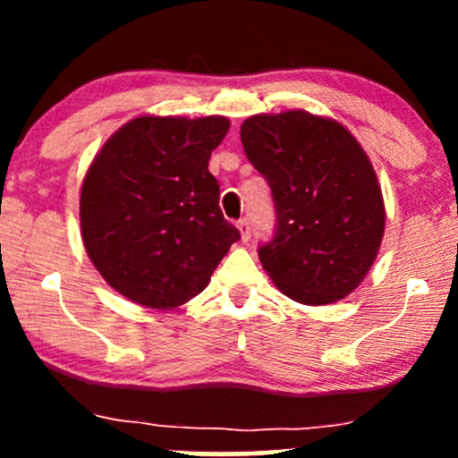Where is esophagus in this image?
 <instances>
[{
  "label": "esophagus",
  "mask_w": 458,
  "mask_h": 458,
  "mask_svg": "<svg viewBox=\"0 0 458 458\" xmlns=\"http://www.w3.org/2000/svg\"><path fill=\"white\" fill-rule=\"evenodd\" d=\"M237 229H240V233H242V242H248L250 240V221H248V218H240V221H237Z\"/></svg>",
  "instance_id": "34e87169"
}]
</instances>
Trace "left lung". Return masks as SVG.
Listing matches in <instances>:
<instances>
[{"label":"left lung","mask_w":458,"mask_h":458,"mask_svg":"<svg viewBox=\"0 0 458 458\" xmlns=\"http://www.w3.org/2000/svg\"><path fill=\"white\" fill-rule=\"evenodd\" d=\"M248 160L273 191V240L262 268L287 298L318 306L346 298L379 252L386 208L377 174L354 135L306 110L242 124Z\"/></svg>","instance_id":"8db88e82"}]
</instances>
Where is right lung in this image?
I'll return each instance as SVG.
<instances>
[{
	"label": "right lung",
	"instance_id": "right-lung-1",
	"mask_svg": "<svg viewBox=\"0 0 458 458\" xmlns=\"http://www.w3.org/2000/svg\"><path fill=\"white\" fill-rule=\"evenodd\" d=\"M227 131L225 116H140L93 158L81 187V235L124 298L158 310L185 304L240 240L208 171Z\"/></svg>",
	"mask_w": 458,
	"mask_h": 458
}]
</instances>
